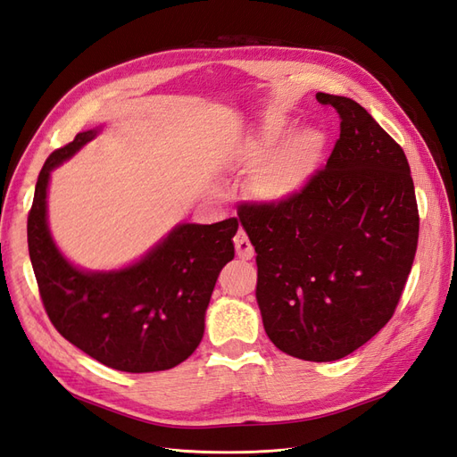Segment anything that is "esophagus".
Listing matches in <instances>:
<instances>
[{
	"label": "esophagus",
	"instance_id": "34e87169",
	"mask_svg": "<svg viewBox=\"0 0 457 457\" xmlns=\"http://www.w3.org/2000/svg\"><path fill=\"white\" fill-rule=\"evenodd\" d=\"M234 245H237V255L242 261H250L255 255L253 245L250 240H247V234L244 230H238L237 237H234Z\"/></svg>",
	"mask_w": 457,
	"mask_h": 457
}]
</instances>
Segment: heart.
Wrapping results in <instances>:
<instances>
[{
    "instance_id": "obj_1",
    "label": "heart",
    "mask_w": 457,
    "mask_h": 457,
    "mask_svg": "<svg viewBox=\"0 0 457 457\" xmlns=\"http://www.w3.org/2000/svg\"><path fill=\"white\" fill-rule=\"evenodd\" d=\"M287 128L284 120H267L247 133L240 146L245 162H257L250 175V192L262 204L278 205L294 200L320 168L324 133L316 128H301L284 137Z\"/></svg>"
}]
</instances>
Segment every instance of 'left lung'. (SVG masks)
<instances>
[{
    "instance_id": "1",
    "label": "left lung",
    "mask_w": 457,
    "mask_h": 457,
    "mask_svg": "<svg viewBox=\"0 0 457 457\" xmlns=\"http://www.w3.org/2000/svg\"><path fill=\"white\" fill-rule=\"evenodd\" d=\"M334 106L341 135L299 196L244 205L255 247L257 305L282 353L331 362L362 347L391 320L418 247L420 217L404 150L353 99Z\"/></svg>"
}]
</instances>
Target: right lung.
<instances>
[{
	"instance_id": "obj_1",
	"label": "right lung",
	"mask_w": 457,
	"mask_h": 457,
	"mask_svg": "<svg viewBox=\"0 0 457 457\" xmlns=\"http://www.w3.org/2000/svg\"><path fill=\"white\" fill-rule=\"evenodd\" d=\"M103 129L78 133L39 171L29 215V252L39 295L59 334L101 364L129 373L170 370L187 361L204 337L217 276L234 257L238 219L177 223L121 269L74 265L49 228L51 171Z\"/></svg>"
}]
</instances>
